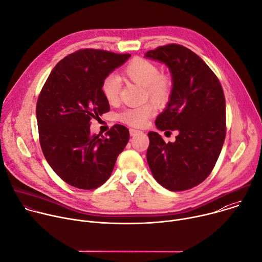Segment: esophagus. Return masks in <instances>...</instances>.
Returning a JSON list of instances; mask_svg holds the SVG:
<instances>
[{
  "label": "esophagus",
  "mask_w": 262,
  "mask_h": 262,
  "mask_svg": "<svg viewBox=\"0 0 262 262\" xmlns=\"http://www.w3.org/2000/svg\"><path fill=\"white\" fill-rule=\"evenodd\" d=\"M141 133H142V132L139 130V129H135V128H130V129H129V135H130L132 137L137 136V135H139V134H141Z\"/></svg>",
  "instance_id": "obj_1"
}]
</instances>
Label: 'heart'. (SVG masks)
<instances>
[{
  "label": "heart",
  "instance_id": "heart-1",
  "mask_svg": "<svg viewBox=\"0 0 262 262\" xmlns=\"http://www.w3.org/2000/svg\"><path fill=\"white\" fill-rule=\"evenodd\" d=\"M122 76L143 87L144 98H150L157 103H166L172 93L173 82L166 73L160 72L157 64L145 58H134L122 70ZM121 82L116 76H107L101 84V92L108 103L119 100ZM156 105L147 101L139 106L128 107L119 114V120L133 127H143L149 118L156 114Z\"/></svg>",
  "mask_w": 262,
  "mask_h": 262
}]
</instances>
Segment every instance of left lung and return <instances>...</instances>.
Returning a JSON list of instances; mask_svg holds the SVG:
<instances>
[{
    "label": "left lung",
    "instance_id": "left-lung-1",
    "mask_svg": "<svg viewBox=\"0 0 262 262\" xmlns=\"http://www.w3.org/2000/svg\"><path fill=\"white\" fill-rule=\"evenodd\" d=\"M145 56L165 63L173 79L169 102L156 125L166 133L178 132L174 143H166L156 132L148 133L149 168L167 190H190L211 173L225 141L223 88L208 65L183 46H162Z\"/></svg>",
    "mask_w": 262,
    "mask_h": 262
}]
</instances>
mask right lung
Segmentation results:
<instances>
[{
  "label": "right lung",
  "mask_w": 262,
  "mask_h": 262,
  "mask_svg": "<svg viewBox=\"0 0 262 262\" xmlns=\"http://www.w3.org/2000/svg\"><path fill=\"white\" fill-rule=\"evenodd\" d=\"M129 54L82 49L62 59L45 83L36 104L43 156L66 183L94 190L112 174L129 139L128 129L115 124L102 135L90 132V120L110 111L102 81Z\"/></svg>",
  "instance_id": "right-lung-1"
}]
</instances>
